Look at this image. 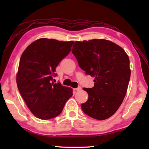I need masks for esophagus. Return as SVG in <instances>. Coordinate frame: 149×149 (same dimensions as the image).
<instances>
[{"label":"esophagus","mask_w":149,"mask_h":149,"mask_svg":"<svg viewBox=\"0 0 149 149\" xmlns=\"http://www.w3.org/2000/svg\"><path fill=\"white\" fill-rule=\"evenodd\" d=\"M81 87H78L75 88V91H79V90H81Z\"/></svg>","instance_id":"obj_1"}]
</instances>
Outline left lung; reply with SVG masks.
<instances>
[{"label": "left lung", "instance_id": "1", "mask_svg": "<svg viewBox=\"0 0 149 149\" xmlns=\"http://www.w3.org/2000/svg\"><path fill=\"white\" fill-rule=\"evenodd\" d=\"M79 66L95 77L94 87L84 88L89 95L81 104L85 114L104 120L116 112L129 84L130 59L125 50L105 39L76 41L72 49Z\"/></svg>", "mask_w": 149, "mask_h": 149}]
</instances>
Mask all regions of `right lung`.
<instances>
[{"instance_id":"1","label":"right lung","mask_w":149,"mask_h":149,"mask_svg":"<svg viewBox=\"0 0 149 149\" xmlns=\"http://www.w3.org/2000/svg\"><path fill=\"white\" fill-rule=\"evenodd\" d=\"M74 41L42 38L33 42L20 58L16 82L27 107L35 116L49 120L62 112L72 89L54 84L60 62L70 53Z\"/></svg>"}]
</instances>
